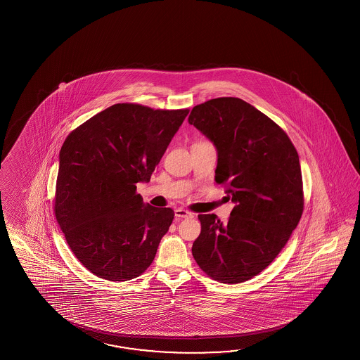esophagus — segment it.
I'll use <instances>...</instances> for the list:
<instances>
[{"label":"esophagus","mask_w":360,"mask_h":360,"mask_svg":"<svg viewBox=\"0 0 360 360\" xmlns=\"http://www.w3.org/2000/svg\"><path fill=\"white\" fill-rule=\"evenodd\" d=\"M175 216L177 219H189V217H193V214L184 208H177L175 210Z\"/></svg>","instance_id":"1"}]
</instances>
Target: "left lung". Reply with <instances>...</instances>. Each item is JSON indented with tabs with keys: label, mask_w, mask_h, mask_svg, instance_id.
Wrapping results in <instances>:
<instances>
[{
	"label": "left lung",
	"mask_w": 360,
	"mask_h": 360,
	"mask_svg": "<svg viewBox=\"0 0 360 360\" xmlns=\"http://www.w3.org/2000/svg\"><path fill=\"white\" fill-rule=\"evenodd\" d=\"M188 121L216 146L214 180L236 203L226 222L198 214L202 230L191 253L214 281L242 283L268 268L299 225V154L282 127L238 98L195 105Z\"/></svg>",
	"instance_id": "left-lung-1"
}]
</instances>
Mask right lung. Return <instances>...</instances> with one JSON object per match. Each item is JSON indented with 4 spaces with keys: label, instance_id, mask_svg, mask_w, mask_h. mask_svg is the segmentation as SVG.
Segmentation results:
<instances>
[{
    "label": "right lung",
    "instance_id": "add662e5",
    "mask_svg": "<svg viewBox=\"0 0 360 360\" xmlns=\"http://www.w3.org/2000/svg\"><path fill=\"white\" fill-rule=\"evenodd\" d=\"M188 113L120 103L65 139L55 217L70 251L94 276L124 282L153 262L175 214L143 203L136 184L150 180Z\"/></svg>",
    "mask_w": 360,
    "mask_h": 360
}]
</instances>
